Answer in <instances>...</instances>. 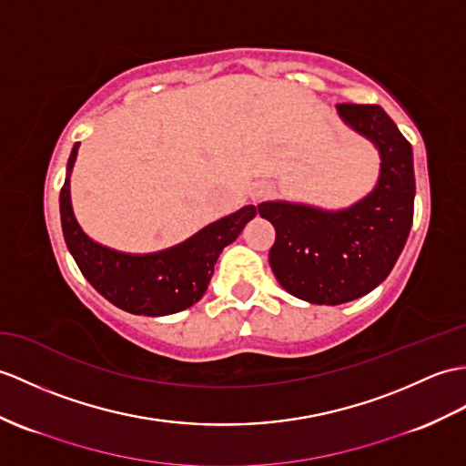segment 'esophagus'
Masks as SVG:
<instances>
[{"label":"esophagus","instance_id":"1","mask_svg":"<svg viewBox=\"0 0 466 466\" xmlns=\"http://www.w3.org/2000/svg\"><path fill=\"white\" fill-rule=\"evenodd\" d=\"M268 194H269V187H268V184H256L254 190H252V198H254L256 202H259L262 198H266Z\"/></svg>","mask_w":466,"mask_h":466}]
</instances>
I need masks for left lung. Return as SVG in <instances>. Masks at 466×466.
I'll return each mask as SVG.
<instances>
[{
	"instance_id": "8db88e82",
	"label": "left lung",
	"mask_w": 466,
	"mask_h": 466,
	"mask_svg": "<svg viewBox=\"0 0 466 466\" xmlns=\"http://www.w3.org/2000/svg\"><path fill=\"white\" fill-rule=\"evenodd\" d=\"M343 123L380 148L375 188L353 207L323 210L296 202H262L276 228L269 266L288 294L338 306L370 294L391 272L413 224V148L380 105H338Z\"/></svg>"
}]
</instances>
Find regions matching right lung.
<instances>
[{"label": "right lung", "mask_w": 466, "mask_h": 466, "mask_svg": "<svg viewBox=\"0 0 466 466\" xmlns=\"http://www.w3.org/2000/svg\"><path fill=\"white\" fill-rule=\"evenodd\" d=\"M77 150L79 143H75L59 194V210L65 244L86 282L113 306L135 316H168L197 304L210 284L216 259L254 218L256 207L250 204L224 216L168 250L155 254L116 252L93 242L73 214L69 177Z\"/></svg>", "instance_id": "1"}]
</instances>
